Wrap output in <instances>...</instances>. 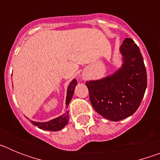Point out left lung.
<instances>
[{"label":"left lung","mask_w":160,"mask_h":160,"mask_svg":"<svg viewBox=\"0 0 160 160\" xmlns=\"http://www.w3.org/2000/svg\"><path fill=\"white\" fill-rule=\"evenodd\" d=\"M122 64L111 75L86 82L90 101L100 115L117 122L138 108L148 84L143 58L135 42L126 38L119 48Z\"/></svg>","instance_id":"left-lung-1"}]
</instances>
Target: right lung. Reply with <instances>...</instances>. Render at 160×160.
I'll list each match as a JSON object with an SVG mask.
<instances>
[{"instance_id": "1", "label": "right lung", "mask_w": 160, "mask_h": 160, "mask_svg": "<svg viewBox=\"0 0 160 160\" xmlns=\"http://www.w3.org/2000/svg\"><path fill=\"white\" fill-rule=\"evenodd\" d=\"M77 86V80L76 78L73 79L70 85L68 86L67 88V94H66V106L68 107L72 97H73V92H74V89ZM32 124L34 126H37L38 128L45 131H58L62 129L69 122V111H66V113L58 116V118H55L52 120H49L48 122H34V121H31L29 120Z\"/></svg>"}]
</instances>
